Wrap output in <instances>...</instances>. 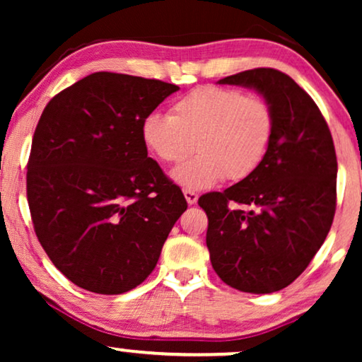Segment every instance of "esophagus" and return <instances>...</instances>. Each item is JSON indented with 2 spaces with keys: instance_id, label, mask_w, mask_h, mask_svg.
Here are the masks:
<instances>
[{
  "instance_id": "esophagus-1",
  "label": "esophagus",
  "mask_w": 362,
  "mask_h": 362,
  "mask_svg": "<svg viewBox=\"0 0 362 362\" xmlns=\"http://www.w3.org/2000/svg\"><path fill=\"white\" fill-rule=\"evenodd\" d=\"M182 192H185V197H186V201H187V204H196L197 202V192H194V191H191V189H182Z\"/></svg>"
}]
</instances>
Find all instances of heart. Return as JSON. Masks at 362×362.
Returning <instances> with one entry per match:
<instances>
[{
    "label": "heart",
    "instance_id": "1",
    "mask_svg": "<svg viewBox=\"0 0 362 362\" xmlns=\"http://www.w3.org/2000/svg\"><path fill=\"white\" fill-rule=\"evenodd\" d=\"M270 103L237 88L197 87L171 105L170 117L150 113L141 122L148 151L166 165L199 155L173 173L177 185L207 189L221 180L237 182L254 175L274 138Z\"/></svg>",
    "mask_w": 362,
    "mask_h": 362
}]
</instances>
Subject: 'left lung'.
I'll return each mask as SVG.
<instances>
[{
	"label": "left lung",
	"instance_id": "obj_1",
	"mask_svg": "<svg viewBox=\"0 0 362 362\" xmlns=\"http://www.w3.org/2000/svg\"><path fill=\"white\" fill-rule=\"evenodd\" d=\"M219 83L254 88L270 103L274 138L254 175L207 192L206 244L221 280L274 293L298 279L328 235L336 211L334 143L308 93L276 69H252Z\"/></svg>",
	"mask_w": 362,
	"mask_h": 362
}]
</instances>
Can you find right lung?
<instances>
[{
  "instance_id": "obj_1",
  "label": "right lung",
  "mask_w": 362,
  "mask_h": 362,
  "mask_svg": "<svg viewBox=\"0 0 362 362\" xmlns=\"http://www.w3.org/2000/svg\"><path fill=\"white\" fill-rule=\"evenodd\" d=\"M176 90L95 72L59 92L39 118L26 176L34 232L83 290L120 295L145 281L186 211L141 140V122Z\"/></svg>"
}]
</instances>
